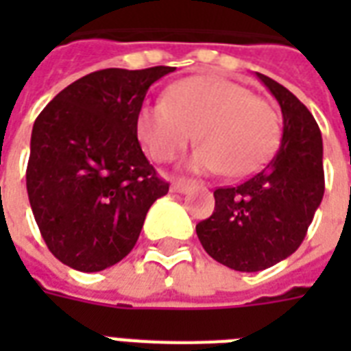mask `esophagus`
I'll return each mask as SVG.
<instances>
[{"instance_id":"obj_1","label":"esophagus","mask_w":351,"mask_h":351,"mask_svg":"<svg viewBox=\"0 0 351 351\" xmlns=\"http://www.w3.org/2000/svg\"><path fill=\"white\" fill-rule=\"evenodd\" d=\"M193 187L191 180H173L171 182V191L173 193H187Z\"/></svg>"}]
</instances>
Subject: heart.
Instances as JSON below:
<instances>
[{
  "instance_id": "heart-1",
  "label": "heart",
  "mask_w": 351,
  "mask_h": 351,
  "mask_svg": "<svg viewBox=\"0 0 351 351\" xmlns=\"http://www.w3.org/2000/svg\"><path fill=\"white\" fill-rule=\"evenodd\" d=\"M197 129L202 145L189 167L242 176L273 153L280 120L269 101L220 76L182 80L165 100L143 104L138 111V140L154 162L175 160L195 140Z\"/></svg>"
}]
</instances>
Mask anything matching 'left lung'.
Segmentation results:
<instances>
[{
  "mask_svg": "<svg viewBox=\"0 0 351 351\" xmlns=\"http://www.w3.org/2000/svg\"><path fill=\"white\" fill-rule=\"evenodd\" d=\"M256 78L282 111L277 153L258 173L220 187L215 211L197 224L204 250L234 271H261L299 250L324 195L322 136L315 118L284 85Z\"/></svg>",
  "mask_w": 351,
  "mask_h": 351,
  "instance_id": "8db88e82",
  "label": "left lung"
}]
</instances>
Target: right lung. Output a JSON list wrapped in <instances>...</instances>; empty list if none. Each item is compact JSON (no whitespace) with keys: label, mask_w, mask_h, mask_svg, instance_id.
I'll use <instances>...</instances> for the list:
<instances>
[{"label":"right lung","mask_w":351,"mask_h":351,"mask_svg":"<svg viewBox=\"0 0 351 351\" xmlns=\"http://www.w3.org/2000/svg\"><path fill=\"white\" fill-rule=\"evenodd\" d=\"M173 71H96L36 118L27 193L47 247L65 266H114L134 247L154 200L169 191L140 147L136 117L149 87Z\"/></svg>","instance_id":"add662e5"}]
</instances>
